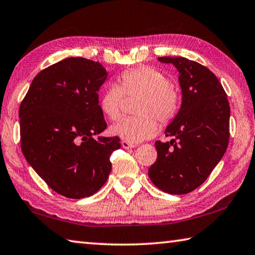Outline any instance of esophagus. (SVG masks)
<instances>
[{"instance_id":"esophagus-1","label":"esophagus","mask_w":255,"mask_h":255,"mask_svg":"<svg viewBox=\"0 0 255 255\" xmlns=\"http://www.w3.org/2000/svg\"><path fill=\"white\" fill-rule=\"evenodd\" d=\"M122 146L124 148H126V149H129V148H133V147H136V145L135 144H132V143H129V141H127V140H123L122 141Z\"/></svg>"}]
</instances>
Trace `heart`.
Instances as JSON below:
<instances>
[{
    "label": "heart",
    "instance_id": "b5f03b06",
    "mask_svg": "<svg viewBox=\"0 0 255 255\" xmlns=\"http://www.w3.org/2000/svg\"><path fill=\"white\" fill-rule=\"evenodd\" d=\"M124 94L139 98L136 115L139 117L120 120L110 127V133L129 143H139L152 138L157 131L156 118L162 125L173 120L181 107V96L170 80L161 71L149 66H139L124 72L119 84H111L102 92L99 106L110 120H117L122 115Z\"/></svg>",
    "mask_w": 255,
    "mask_h": 255
}]
</instances>
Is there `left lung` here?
Wrapping results in <instances>:
<instances>
[{"mask_svg":"<svg viewBox=\"0 0 255 255\" xmlns=\"http://www.w3.org/2000/svg\"><path fill=\"white\" fill-rule=\"evenodd\" d=\"M179 72L180 110L165 128L170 141H156L157 158L148 169L152 182L170 195L191 192L205 182L226 152L231 109L213 72L184 57H158Z\"/></svg>","mask_w":255,"mask_h":255,"instance_id":"1","label":"left lung"}]
</instances>
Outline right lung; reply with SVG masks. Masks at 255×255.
I'll return each instance as SVG.
<instances>
[{
    "label": "right lung",
    "mask_w": 255,
    "mask_h": 255,
    "mask_svg": "<svg viewBox=\"0 0 255 255\" xmlns=\"http://www.w3.org/2000/svg\"><path fill=\"white\" fill-rule=\"evenodd\" d=\"M108 75L98 62L63 59L38 73L20 106L24 157L64 197L81 199L99 191L109 178L111 153L122 147L119 137L100 135L107 123L98 92Z\"/></svg>",
    "instance_id": "1"
}]
</instances>
